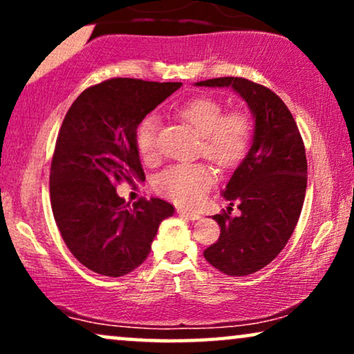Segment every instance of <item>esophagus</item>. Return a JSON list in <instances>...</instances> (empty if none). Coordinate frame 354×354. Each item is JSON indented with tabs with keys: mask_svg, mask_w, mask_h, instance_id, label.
I'll return each mask as SVG.
<instances>
[{
	"mask_svg": "<svg viewBox=\"0 0 354 354\" xmlns=\"http://www.w3.org/2000/svg\"><path fill=\"white\" fill-rule=\"evenodd\" d=\"M177 212L180 216H183V217H187V219H190V221H198L200 219V214H198V212H192V211H187V209H182V207H177Z\"/></svg>",
	"mask_w": 354,
	"mask_h": 354,
	"instance_id": "34e87169",
	"label": "esophagus"
}]
</instances>
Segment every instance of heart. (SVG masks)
<instances>
[{
	"instance_id": "obj_1",
	"label": "heart",
	"mask_w": 354,
	"mask_h": 354,
	"mask_svg": "<svg viewBox=\"0 0 354 354\" xmlns=\"http://www.w3.org/2000/svg\"><path fill=\"white\" fill-rule=\"evenodd\" d=\"M178 119L200 133V153L217 167L230 169L243 161L251 147V122L241 111L224 113L221 101L196 96L176 109ZM135 143L143 161L158 158V118L148 114L135 130ZM214 171L206 162L174 164L154 178L158 193L180 206H196L214 185Z\"/></svg>"
}]
</instances>
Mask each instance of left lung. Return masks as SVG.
<instances>
[{
    "instance_id": "obj_1",
    "label": "left lung",
    "mask_w": 354,
    "mask_h": 354,
    "mask_svg": "<svg viewBox=\"0 0 354 354\" xmlns=\"http://www.w3.org/2000/svg\"><path fill=\"white\" fill-rule=\"evenodd\" d=\"M198 86H232L254 114L250 153L227 183L224 196L239 203L212 216L221 227L216 243L205 250L211 266L227 275L258 272L277 256L292 236L301 214L308 183L304 143L292 113L272 90L243 77H219Z\"/></svg>"
}]
</instances>
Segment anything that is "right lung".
I'll return each mask as SVG.
<instances>
[{
  "instance_id": "right-lung-1",
  "label": "right lung",
  "mask_w": 354,
  "mask_h": 354,
  "mask_svg": "<svg viewBox=\"0 0 354 354\" xmlns=\"http://www.w3.org/2000/svg\"><path fill=\"white\" fill-rule=\"evenodd\" d=\"M180 82L109 79L82 91L56 138L50 171L53 216L77 261L120 277L148 258L171 203L151 198L127 207L119 183L145 180L135 130Z\"/></svg>"
}]
</instances>
